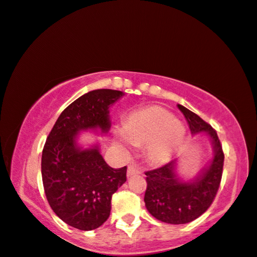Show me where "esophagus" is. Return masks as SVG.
<instances>
[{
	"label": "esophagus",
	"instance_id": "34e87169",
	"mask_svg": "<svg viewBox=\"0 0 257 257\" xmlns=\"http://www.w3.org/2000/svg\"><path fill=\"white\" fill-rule=\"evenodd\" d=\"M140 174H141V171L135 165L128 166V171H126V175L128 176H134V175H140Z\"/></svg>",
	"mask_w": 257,
	"mask_h": 257
}]
</instances>
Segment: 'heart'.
I'll return each mask as SVG.
<instances>
[{
    "label": "heart",
    "mask_w": 257,
    "mask_h": 257,
    "mask_svg": "<svg viewBox=\"0 0 257 257\" xmlns=\"http://www.w3.org/2000/svg\"><path fill=\"white\" fill-rule=\"evenodd\" d=\"M185 128L169 110L148 106L126 117L123 131L116 133V141L122 150L129 145L146 146V156L156 165L168 163L183 144Z\"/></svg>",
    "instance_id": "b5f03b06"
}]
</instances>
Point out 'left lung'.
<instances>
[{"label": "left lung", "mask_w": 257, "mask_h": 257, "mask_svg": "<svg viewBox=\"0 0 257 257\" xmlns=\"http://www.w3.org/2000/svg\"><path fill=\"white\" fill-rule=\"evenodd\" d=\"M187 119L191 134L206 133L211 138L212 162L191 182H183L176 174V162L172 160L162 168L145 172L147 188L145 205L154 218L168 224H187L203 214L217 195L222 176L224 152L217 132L200 116L178 105Z\"/></svg>", "instance_id": "1"}]
</instances>
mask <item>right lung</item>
Returning a JSON list of instances; mask_svg holds the SVG:
<instances>
[{
    "instance_id": "obj_1",
    "label": "right lung",
    "mask_w": 257,
    "mask_h": 257,
    "mask_svg": "<svg viewBox=\"0 0 257 257\" xmlns=\"http://www.w3.org/2000/svg\"><path fill=\"white\" fill-rule=\"evenodd\" d=\"M123 95L115 89H94L62 111L42 154V178L52 211L69 226L91 231L110 217L111 197L126 181V166L112 169L98 146L82 150L79 132H109V107Z\"/></svg>"
}]
</instances>
